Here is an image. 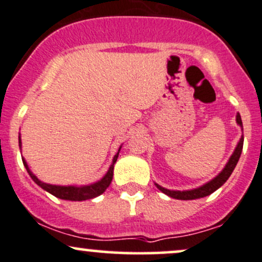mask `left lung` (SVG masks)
<instances>
[{
	"mask_svg": "<svg viewBox=\"0 0 262 262\" xmlns=\"http://www.w3.org/2000/svg\"><path fill=\"white\" fill-rule=\"evenodd\" d=\"M236 122H238V125H241L243 127L242 118L239 113L236 114ZM243 143H244V137L242 136L241 141H239L238 146H236V148L234 150V153H233L232 157L229 158L228 163H227V165L224 167L223 170L221 171V174L217 175V177L214 178L213 180H211L210 183L205 184L204 186L199 187V189L190 190V191H170V190L159 186L158 184H156V186L158 187L162 192H164L165 195L170 196V198L177 199V200H195V199H201V198H205V196L211 195L212 192H214L217 189H220V187L222 186L227 180H228L230 174L233 173L236 163H238L239 158H241L242 150H243Z\"/></svg>",
	"mask_w": 262,
	"mask_h": 262,
	"instance_id": "1",
	"label": "left lung"
}]
</instances>
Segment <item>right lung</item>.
<instances>
[{"mask_svg":"<svg viewBox=\"0 0 262 262\" xmlns=\"http://www.w3.org/2000/svg\"><path fill=\"white\" fill-rule=\"evenodd\" d=\"M19 144H20V138H19ZM120 152V148H119ZM118 155L114 157V161L112 167L109 168L107 173L105 174V177L103 178L100 181L93 184V185H88V186H56V185H50V184H45L42 181H40L38 178L34 175L32 171L29 170L28 168L26 161L23 159V164L24 167L27 168V171L29 173L30 178L35 181L36 184L40 187L46 190L48 192H50L51 195L56 196V198L61 199V200H69V201H84V200H89V199H94L97 196H99L103 193L105 190L109 187L110 183L113 180V175H114V164H115L116 159H118Z\"/></svg>","mask_w":262,"mask_h":262,"instance_id":"1","label":"right lung"}]
</instances>
